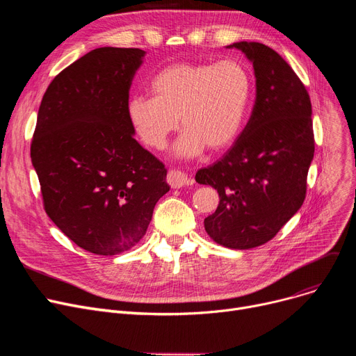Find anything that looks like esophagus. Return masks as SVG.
<instances>
[{"instance_id":"1","label":"esophagus","mask_w":356,"mask_h":356,"mask_svg":"<svg viewBox=\"0 0 356 356\" xmlns=\"http://www.w3.org/2000/svg\"><path fill=\"white\" fill-rule=\"evenodd\" d=\"M167 183L170 184L173 189H179V188H183V186L192 184V179L188 177V175H184L183 172L168 170V173H167Z\"/></svg>"}]
</instances>
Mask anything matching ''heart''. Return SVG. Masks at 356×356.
I'll list each match as a JSON object with an SVG mask.
<instances>
[{
	"label": "heart",
	"instance_id": "heart-1",
	"mask_svg": "<svg viewBox=\"0 0 356 356\" xmlns=\"http://www.w3.org/2000/svg\"><path fill=\"white\" fill-rule=\"evenodd\" d=\"M152 97L128 101L127 115L138 138L161 149L179 128L180 157H196L204 148L220 152L238 137L251 97L247 69L236 60L218 63L179 62L160 69L148 83Z\"/></svg>",
	"mask_w": 356,
	"mask_h": 356
}]
</instances>
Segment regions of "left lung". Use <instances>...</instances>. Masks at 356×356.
Listing matches in <instances>:
<instances>
[{
  "label": "left lung",
  "instance_id": "1",
  "mask_svg": "<svg viewBox=\"0 0 356 356\" xmlns=\"http://www.w3.org/2000/svg\"><path fill=\"white\" fill-rule=\"evenodd\" d=\"M236 47L252 62L255 104L238 140L196 181L218 191L204 229L219 245L250 250L266 244L300 209L314 154L310 97L290 65L257 42Z\"/></svg>",
  "mask_w": 356,
  "mask_h": 356
}]
</instances>
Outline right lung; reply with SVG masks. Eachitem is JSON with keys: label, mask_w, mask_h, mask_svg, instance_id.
Segmentation results:
<instances>
[{"label": "right lung", "mask_w": 356, "mask_h": 356, "mask_svg": "<svg viewBox=\"0 0 356 356\" xmlns=\"http://www.w3.org/2000/svg\"><path fill=\"white\" fill-rule=\"evenodd\" d=\"M144 54L121 47L86 53L51 81L37 114L30 156L44 211L97 255L138 244L170 191L164 164L137 143L127 115Z\"/></svg>", "instance_id": "1"}]
</instances>
